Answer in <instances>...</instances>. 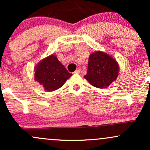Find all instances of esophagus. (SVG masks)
<instances>
[{
	"instance_id": "1",
	"label": "esophagus",
	"mask_w": 150,
	"mask_h": 150,
	"mask_svg": "<svg viewBox=\"0 0 150 150\" xmlns=\"http://www.w3.org/2000/svg\"><path fill=\"white\" fill-rule=\"evenodd\" d=\"M81 71V69L80 68H77V70H75V72H74V73H76V74H78V73H80V72Z\"/></svg>"
}]
</instances>
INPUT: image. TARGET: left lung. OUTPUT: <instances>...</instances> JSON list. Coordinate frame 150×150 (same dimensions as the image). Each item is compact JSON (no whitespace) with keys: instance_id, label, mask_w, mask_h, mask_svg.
<instances>
[{"instance_id":"8db88e82","label":"left lung","mask_w":150,"mask_h":150,"mask_svg":"<svg viewBox=\"0 0 150 150\" xmlns=\"http://www.w3.org/2000/svg\"><path fill=\"white\" fill-rule=\"evenodd\" d=\"M119 66L115 59L102 51H96L89 57L88 69L84 77L97 88L108 87L116 80Z\"/></svg>"}]
</instances>
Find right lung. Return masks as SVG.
<instances>
[{
  "mask_svg": "<svg viewBox=\"0 0 150 150\" xmlns=\"http://www.w3.org/2000/svg\"><path fill=\"white\" fill-rule=\"evenodd\" d=\"M34 80L47 92L59 89L72 76L55 55L43 59L35 67Z\"/></svg>",
  "mask_w": 150,
  "mask_h": 150,
  "instance_id": "right-lung-1",
  "label": "right lung"
}]
</instances>
